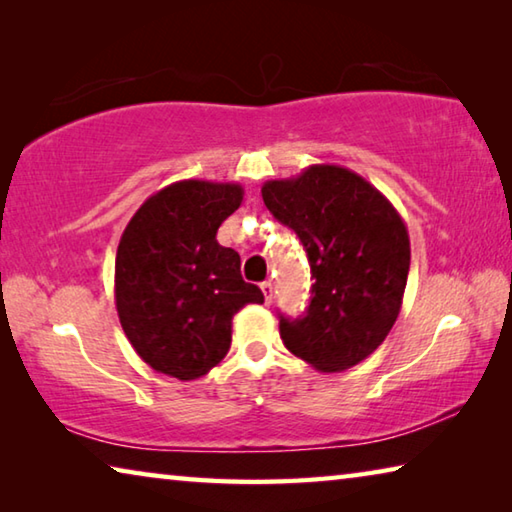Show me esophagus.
I'll return each instance as SVG.
<instances>
[{
  "instance_id": "1",
  "label": "esophagus",
  "mask_w": 512,
  "mask_h": 512,
  "mask_svg": "<svg viewBox=\"0 0 512 512\" xmlns=\"http://www.w3.org/2000/svg\"><path fill=\"white\" fill-rule=\"evenodd\" d=\"M259 289H262V293H264V300H266V305H271V302H273V284L266 280V282L259 284Z\"/></svg>"
}]
</instances>
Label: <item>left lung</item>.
<instances>
[{"mask_svg": "<svg viewBox=\"0 0 512 512\" xmlns=\"http://www.w3.org/2000/svg\"><path fill=\"white\" fill-rule=\"evenodd\" d=\"M262 198L300 237L316 280L305 316H280L284 345L320 372L357 366L384 343L402 309L411 264L402 216L377 187L339 164L268 180Z\"/></svg>", "mask_w": 512, "mask_h": 512, "instance_id": "8db88e82", "label": "left lung"}]
</instances>
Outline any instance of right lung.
I'll return each mask as SVG.
<instances>
[{"mask_svg":"<svg viewBox=\"0 0 512 512\" xmlns=\"http://www.w3.org/2000/svg\"><path fill=\"white\" fill-rule=\"evenodd\" d=\"M244 187L180 180L146 198L115 259V305L144 363L180 381L210 372L230 350L232 316L264 293L241 277V259L216 230Z\"/></svg>","mask_w":512,"mask_h":512,"instance_id":"add662e5","label":"right lung"}]
</instances>
